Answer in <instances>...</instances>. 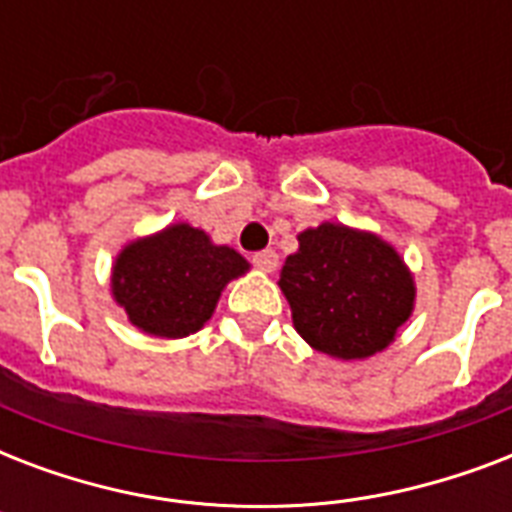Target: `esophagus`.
Segmentation results:
<instances>
[{
	"label": "esophagus",
	"instance_id": "obj_1",
	"mask_svg": "<svg viewBox=\"0 0 512 512\" xmlns=\"http://www.w3.org/2000/svg\"><path fill=\"white\" fill-rule=\"evenodd\" d=\"M252 263H255L260 271L271 273L273 268L279 265V255H276L273 249H263V252H255V255H252Z\"/></svg>",
	"mask_w": 512,
	"mask_h": 512
}]
</instances>
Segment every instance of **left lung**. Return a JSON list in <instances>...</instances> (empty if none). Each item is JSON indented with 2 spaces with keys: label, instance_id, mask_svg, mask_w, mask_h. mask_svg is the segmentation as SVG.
Listing matches in <instances>:
<instances>
[{
  "label": "left lung",
  "instance_id": "1",
  "mask_svg": "<svg viewBox=\"0 0 512 512\" xmlns=\"http://www.w3.org/2000/svg\"><path fill=\"white\" fill-rule=\"evenodd\" d=\"M297 241L279 287L303 340L342 361L388 348L414 308L412 273L396 249L335 223L308 228Z\"/></svg>",
  "mask_w": 512,
  "mask_h": 512
}]
</instances>
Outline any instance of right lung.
<instances>
[{
    "instance_id": "obj_1",
    "label": "right lung",
    "mask_w": 512,
    "mask_h": 512,
    "mask_svg": "<svg viewBox=\"0 0 512 512\" xmlns=\"http://www.w3.org/2000/svg\"><path fill=\"white\" fill-rule=\"evenodd\" d=\"M247 268L236 249L215 247L204 231L177 223L124 247L111 289L138 329L185 337L207 324L225 284Z\"/></svg>"
}]
</instances>
